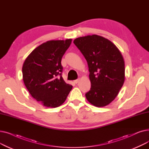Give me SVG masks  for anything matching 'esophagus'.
Instances as JSON below:
<instances>
[{
  "instance_id": "1",
  "label": "esophagus",
  "mask_w": 149,
  "mask_h": 149,
  "mask_svg": "<svg viewBox=\"0 0 149 149\" xmlns=\"http://www.w3.org/2000/svg\"><path fill=\"white\" fill-rule=\"evenodd\" d=\"M79 80H80V79H77V80H74V83H75V84H77L78 83H79Z\"/></svg>"
}]
</instances>
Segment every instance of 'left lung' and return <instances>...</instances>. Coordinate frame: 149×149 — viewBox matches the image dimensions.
Listing matches in <instances>:
<instances>
[{"mask_svg": "<svg viewBox=\"0 0 149 149\" xmlns=\"http://www.w3.org/2000/svg\"><path fill=\"white\" fill-rule=\"evenodd\" d=\"M74 43L86 60L91 88L85 95L90 103L104 107L118 95L125 80L124 61L108 39L93 34L77 38Z\"/></svg>", "mask_w": 149, "mask_h": 149, "instance_id": "left-lung-1", "label": "left lung"}]
</instances>
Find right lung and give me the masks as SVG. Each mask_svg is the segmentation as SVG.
Returning a JSON list of instances; mask_svg holds the SVG:
<instances>
[{
	"mask_svg": "<svg viewBox=\"0 0 149 149\" xmlns=\"http://www.w3.org/2000/svg\"><path fill=\"white\" fill-rule=\"evenodd\" d=\"M72 39L50 40L34 49L22 67L23 80L34 99L44 106L57 107L63 103L72 86L61 76V58Z\"/></svg>",
	"mask_w": 149,
	"mask_h": 149,
	"instance_id": "obj_1",
	"label": "right lung"
}]
</instances>
